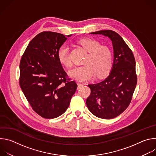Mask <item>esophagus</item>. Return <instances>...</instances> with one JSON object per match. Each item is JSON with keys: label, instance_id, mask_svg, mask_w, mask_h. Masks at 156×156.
<instances>
[{"label": "esophagus", "instance_id": "esophagus-1", "mask_svg": "<svg viewBox=\"0 0 156 156\" xmlns=\"http://www.w3.org/2000/svg\"><path fill=\"white\" fill-rule=\"evenodd\" d=\"M77 84H78V88L84 85L83 83H77Z\"/></svg>", "mask_w": 156, "mask_h": 156}]
</instances>
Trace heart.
<instances>
[{
	"mask_svg": "<svg viewBox=\"0 0 156 156\" xmlns=\"http://www.w3.org/2000/svg\"><path fill=\"white\" fill-rule=\"evenodd\" d=\"M78 43L87 52V54L83 60L84 65L76 66L71 70L70 76L80 81L90 80L95 76L100 79L107 76L113 66V54L110 48L101 46L98 41L89 37L81 39ZM57 55L58 61L63 65H72L67 44H63L58 48Z\"/></svg>",
	"mask_w": 156,
	"mask_h": 156,
	"instance_id": "obj_1",
	"label": "heart"
}]
</instances>
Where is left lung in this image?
<instances>
[{
	"label": "left lung",
	"mask_w": 156,
	"mask_h": 156,
	"mask_svg": "<svg viewBox=\"0 0 156 156\" xmlns=\"http://www.w3.org/2000/svg\"><path fill=\"white\" fill-rule=\"evenodd\" d=\"M108 37L112 42L114 64L108 76L104 81L88 84L91 94L86 105L95 116L104 119L120 115L129 105L137 84L134 55L123 38L112 30L91 33Z\"/></svg>",
	"instance_id": "obj_1"
}]
</instances>
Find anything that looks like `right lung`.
Masks as SVG:
<instances>
[{"mask_svg":"<svg viewBox=\"0 0 156 156\" xmlns=\"http://www.w3.org/2000/svg\"><path fill=\"white\" fill-rule=\"evenodd\" d=\"M66 39L55 32L40 33L30 41L20 60L21 90L34 112L45 119L62 115L77 88L57 58V51Z\"/></svg>","mask_w":156,"mask_h":156,"instance_id":"right-lung-1","label":"right lung"}]
</instances>
